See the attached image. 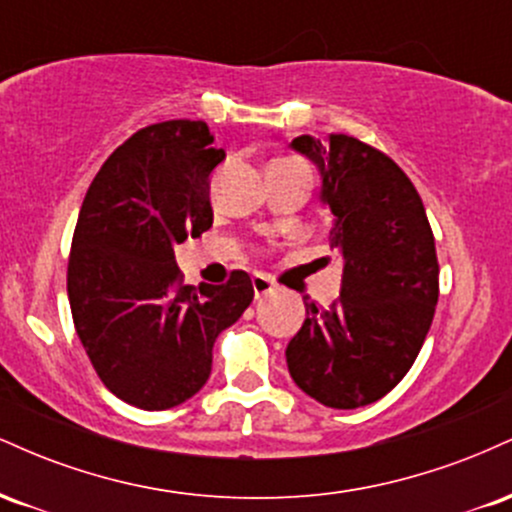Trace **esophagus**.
Segmentation results:
<instances>
[{"label":"esophagus","mask_w":512,"mask_h":512,"mask_svg":"<svg viewBox=\"0 0 512 512\" xmlns=\"http://www.w3.org/2000/svg\"><path fill=\"white\" fill-rule=\"evenodd\" d=\"M252 289H255V298L260 301V298L274 291V281L264 274H252Z\"/></svg>","instance_id":"1"}]
</instances>
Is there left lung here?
Here are the masks:
<instances>
[{
  "label": "left lung",
  "mask_w": 512,
  "mask_h": 512,
  "mask_svg": "<svg viewBox=\"0 0 512 512\" xmlns=\"http://www.w3.org/2000/svg\"><path fill=\"white\" fill-rule=\"evenodd\" d=\"M291 149L320 170L342 291L330 308L305 303L286 363L293 383L325 407H366L407 375L431 330L436 240L419 192L383 151L346 134H301Z\"/></svg>",
  "instance_id": "1"
}]
</instances>
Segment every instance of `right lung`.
Segmentation results:
<instances>
[{"instance_id": "right-lung-1", "label": "right lung", "mask_w": 512, "mask_h": 512, "mask_svg": "<svg viewBox=\"0 0 512 512\" xmlns=\"http://www.w3.org/2000/svg\"><path fill=\"white\" fill-rule=\"evenodd\" d=\"M202 120H168L117 146L76 221L67 293L76 334L103 385L161 411L197 395L216 337L252 303L248 272L182 284L175 245L214 223L209 175L226 158Z\"/></svg>"}]
</instances>
